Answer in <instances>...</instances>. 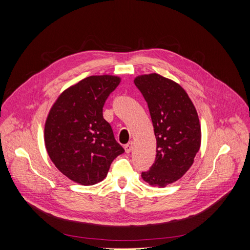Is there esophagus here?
Instances as JSON below:
<instances>
[{
	"instance_id": "34e87169",
	"label": "esophagus",
	"mask_w": 250,
	"mask_h": 250,
	"mask_svg": "<svg viewBox=\"0 0 250 250\" xmlns=\"http://www.w3.org/2000/svg\"><path fill=\"white\" fill-rule=\"evenodd\" d=\"M124 148H125L126 153H130L131 151H132V148H133V143H132V142H129L128 144H126Z\"/></svg>"
}]
</instances>
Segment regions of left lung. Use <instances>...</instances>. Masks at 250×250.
Wrapping results in <instances>:
<instances>
[{"mask_svg": "<svg viewBox=\"0 0 250 250\" xmlns=\"http://www.w3.org/2000/svg\"><path fill=\"white\" fill-rule=\"evenodd\" d=\"M134 84L148 104L156 139L155 162L142 177L164 188L193 165L201 144L199 118L186 90L173 80L153 73L138 76Z\"/></svg>", "mask_w": 250, "mask_h": 250, "instance_id": "left-lung-1", "label": "left lung"}]
</instances>
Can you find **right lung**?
I'll use <instances>...</instances> for the list:
<instances>
[{
  "label": "right lung",
  "mask_w": 250,
  "mask_h": 250,
  "mask_svg": "<svg viewBox=\"0 0 250 250\" xmlns=\"http://www.w3.org/2000/svg\"><path fill=\"white\" fill-rule=\"evenodd\" d=\"M121 78L89 76L60 94L44 124V145L51 161L67 178L93 186L106 177L115 158L124 152L103 106Z\"/></svg>",
  "instance_id": "right-lung-1"
}]
</instances>
